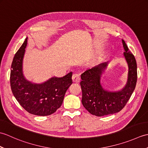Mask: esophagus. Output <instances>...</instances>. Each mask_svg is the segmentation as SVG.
I'll list each match as a JSON object with an SVG mask.
<instances>
[{"mask_svg": "<svg viewBox=\"0 0 148 148\" xmlns=\"http://www.w3.org/2000/svg\"><path fill=\"white\" fill-rule=\"evenodd\" d=\"M72 81H73V82H74V83L79 82V81H80L79 75L78 74H76V73L74 74L73 75H72Z\"/></svg>", "mask_w": 148, "mask_h": 148, "instance_id": "34e87169", "label": "esophagus"}]
</instances>
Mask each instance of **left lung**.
<instances>
[{
    "label": "left lung",
    "mask_w": 148,
    "mask_h": 148,
    "mask_svg": "<svg viewBox=\"0 0 148 148\" xmlns=\"http://www.w3.org/2000/svg\"><path fill=\"white\" fill-rule=\"evenodd\" d=\"M123 46L125 60L128 66L127 83L121 90L109 92L100 84V76L108 62L88 69L81 74L80 83L82 90V103L88 111L93 115L103 116L118 112L127 104L136 86L137 63L123 40Z\"/></svg>",
    "instance_id": "obj_1"
}]
</instances>
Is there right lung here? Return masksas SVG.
<instances>
[{
  "label": "right lung",
  "instance_id": "obj_1",
  "mask_svg": "<svg viewBox=\"0 0 148 148\" xmlns=\"http://www.w3.org/2000/svg\"><path fill=\"white\" fill-rule=\"evenodd\" d=\"M27 39L16 53L12 62L11 90L17 101L28 112L37 116H48L62 106L66 91L72 84V72L62 77H51L41 84L27 81L22 71Z\"/></svg>",
  "mask_w": 148,
  "mask_h": 148
}]
</instances>
